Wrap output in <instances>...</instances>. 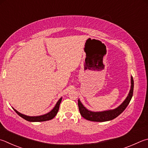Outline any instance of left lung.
<instances>
[{"label": "left lung", "mask_w": 148, "mask_h": 148, "mask_svg": "<svg viewBox=\"0 0 148 148\" xmlns=\"http://www.w3.org/2000/svg\"><path fill=\"white\" fill-rule=\"evenodd\" d=\"M131 86L130 93L126 98L125 101L120 105L119 107L113 110H109V111H103V112H92L87 110L85 107L83 106L81 101L78 100V107L79 112L82 116L87 120L93 121V122H106V121L113 120L115 118L122 113L124 111L126 107L130 103V102L132 98L133 94V88H134V81L133 77H131Z\"/></svg>", "instance_id": "obj_1"}]
</instances>
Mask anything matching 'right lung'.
Returning a JSON list of instances; mask_svg holds the SVG:
<instances>
[{
    "label": "right lung",
    "mask_w": 148,
    "mask_h": 148,
    "mask_svg": "<svg viewBox=\"0 0 148 148\" xmlns=\"http://www.w3.org/2000/svg\"><path fill=\"white\" fill-rule=\"evenodd\" d=\"M61 100H62V98H61L60 100H58L57 103L56 105V106L54 107V108H53L52 111L48 112V113L44 115H41V116H26L25 114L20 113V112H18L17 111H16L15 109H13V110H14V111L16 112V113H17V114L19 115L21 117H22L23 119H24L26 120L29 121V122H44V121L52 120L56 116V115L57 114L58 112L59 111V108H60V105L61 103Z\"/></svg>",
    "instance_id": "obj_1"
}]
</instances>
